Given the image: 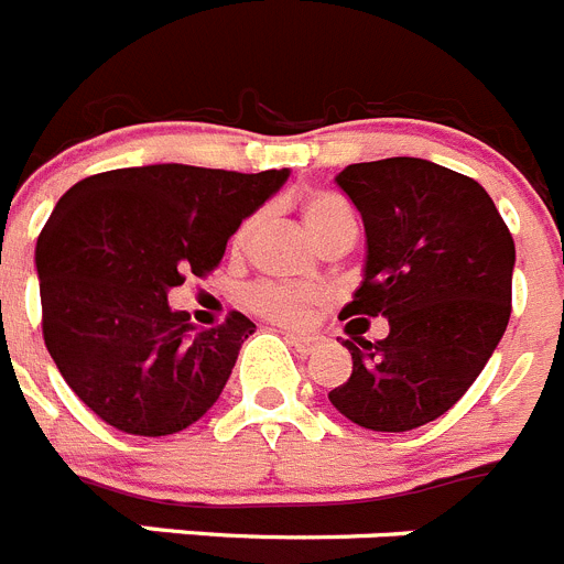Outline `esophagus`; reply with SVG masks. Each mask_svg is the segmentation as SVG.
Returning <instances> with one entry per match:
<instances>
[{
    "instance_id": "1",
    "label": "esophagus",
    "mask_w": 564,
    "mask_h": 564,
    "mask_svg": "<svg viewBox=\"0 0 564 564\" xmlns=\"http://www.w3.org/2000/svg\"><path fill=\"white\" fill-rule=\"evenodd\" d=\"M286 340L292 343L301 355H312V351L323 346L321 335H301V332H286Z\"/></svg>"
}]
</instances>
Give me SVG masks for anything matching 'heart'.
I'll return each instance as SVG.
<instances>
[{"label": "heart", "instance_id": "1", "mask_svg": "<svg viewBox=\"0 0 564 564\" xmlns=\"http://www.w3.org/2000/svg\"><path fill=\"white\" fill-rule=\"evenodd\" d=\"M301 221L306 232L315 238L317 247H326L340 235H355L357 221L355 213L340 195L335 193H310L301 198ZM254 235V218L243 221L238 232L232 235V249L243 252L249 247ZM249 306L258 315L269 317V321L283 323V326H297L312 315L315 306H321L323 295L317 289H303V286H281V283H261L249 292Z\"/></svg>", "mask_w": 564, "mask_h": 564}]
</instances>
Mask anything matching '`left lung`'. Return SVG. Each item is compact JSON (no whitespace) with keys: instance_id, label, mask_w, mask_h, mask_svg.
Here are the masks:
<instances>
[{"instance_id":"8db88e82","label":"left lung","mask_w":564,"mask_h":564,"mask_svg":"<svg viewBox=\"0 0 564 564\" xmlns=\"http://www.w3.org/2000/svg\"><path fill=\"white\" fill-rule=\"evenodd\" d=\"M364 218V281L340 317H386L351 337V377L329 391L369 431H411L452 409L486 369L511 317L517 249L491 195L425 159L349 164L335 175Z\"/></svg>"}]
</instances>
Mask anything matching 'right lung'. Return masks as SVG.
Masks as SVG:
<instances>
[{"label":"right lung","mask_w":564,"mask_h":564,"mask_svg":"<svg viewBox=\"0 0 564 564\" xmlns=\"http://www.w3.org/2000/svg\"><path fill=\"white\" fill-rule=\"evenodd\" d=\"M286 178L147 164L90 175L58 198L36 241L42 332L93 414L166 437L213 409L254 323L232 312L198 332L166 295L218 267L241 221Z\"/></svg>","instance_id":"right-lung-1"}]
</instances>
